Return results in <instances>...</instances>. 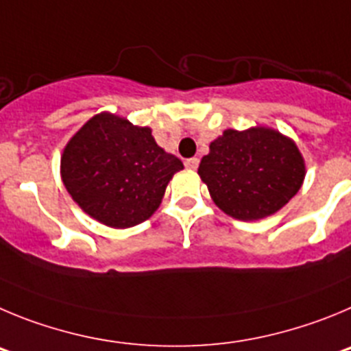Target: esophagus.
<instances>
[{"instance_id":"34e87169","label":"esophagus","mask_w":351,"mask_h":351,"mask_svg":"<svg viewBox=\"0 0 351 351\" xmlns=\"http://www.w3.org/2000/svg\"><path fill=\"white\" fill-rule=\"evenodd\" d=\"M197 166H199L197 157H191V159L185 160V168L187 169H192V171H194V169H197Z\"/></svg>"}]
</instances>
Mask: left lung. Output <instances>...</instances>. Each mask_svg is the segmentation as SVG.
Here are the masks:
<instances>
[{"label": "left lung", "mask_w": 351, "mask_h": 351, "mask_svg": "<svg viewBox=\"0 0 351 351\" xmlns=\"http://www.w3.org/2000/svg\"><path fill=\"white\" fill-rule=\"evenodd\" d=\"M197 175L223 213L248 222L276 213L298 194L306 164L292 138L255 125L245 131L226 129L210 143Z\"/></svg>", "instance_id": "1"}]
</instances>
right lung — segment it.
<instances>
[{
    "mask_svg": "<svg viewBox=\"0 0 351 351\" xmlns=\"http://www.w3.org/2000/svg\"><path fill=\"white\" fill-rule=\"evenodd\" d=\"M182 169V160L156 143L152 129L110 112L85 122L61 156V178L71 199L113 229L150 219Z\"/></svg>",
    "mask_w": 351,
    "mask_h": 351,
    "instance_id": "add662e5",
    "label": "right lung"
}]
</instances>
